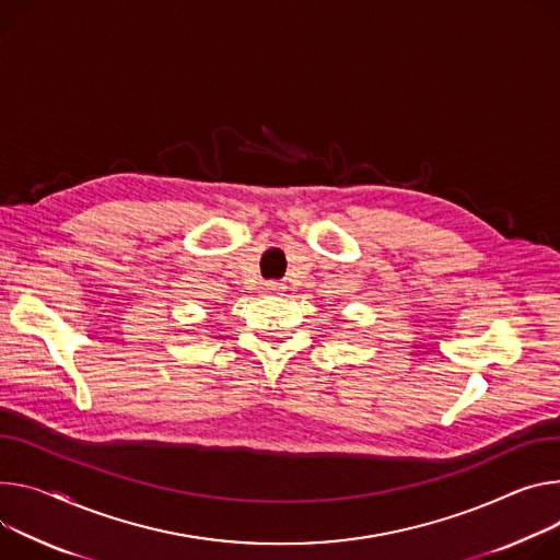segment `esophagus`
Masks as SVG:
<instances>
[{
  "instance_id": "obj_1",
  "label": "esophagus",
  "mask_w": 560,
  "mask_h": 560,
  "mask_svg": "<svg viewBox=\"0 0 560 560\" xmlns=\"http://www.w3.org/2000/svg\"><path fill=\"white\" fill-rule=\"evenodd\" d=\"M261 292L264 294H283L285 288L281 283H277V281H266V283H261Z\"/></svg>"
}]
</instances>
